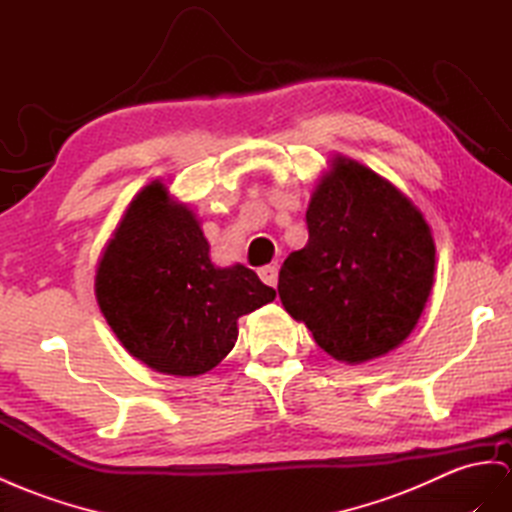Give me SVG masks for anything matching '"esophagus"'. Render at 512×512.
Instances as JSON below:
<instances>
[{
	"instance_id": "1",
	"label": "esophagus",
	"mask_w": 512,
	"mask_h": 512,
	"mask_svg": "<svg viewBox=\"0 0 512 512\" xmlns=\"http://www.w3.org/2000/svg\"><path fill=\"white\" fill-rule=\"evenodd\" d=\"M257 274H259V279L264 281L266 285H270V287H277V281H279V268L277 266H264V268H259L257 270Z\"/></svg>"
}]
</instances>
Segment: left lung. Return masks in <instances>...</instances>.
<instances>
[{
    "label": "left lung",
    "mask_w": 512,
    "mask_h": 512,
    "mask_svg": "<svg viewBox=\"0 0 512 512\" xmlns=\"http://www.w3.org/2000/svg\"><path fill=\"white\" fill-rule=\"evenodd\" d=\"M309 240L279 272L285 311L337 361L387 355L411 335L435 279L422 212L374 170L337 155L311 194Z\"/></svg>",
    "instance_id": "1"
}]
</instances>
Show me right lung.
<instances>
[{"label": "right lung", "instance_id": "add662e5", "mask_svg": "<svg viewBox=\"0 0 512 512\" xmlns=\"http://www.w3.org/2000/svg\"><path fill=\"white\" fill-rule=\"evenodd\" d=\"M95 294L129 355L173 376L216 368L235 346L240 316L277 296L251 268H216L199 220L162 181L129 203L101 255Z\"/></svg>", "mask_w": 512, "mask_h": 512}]
</instances>
